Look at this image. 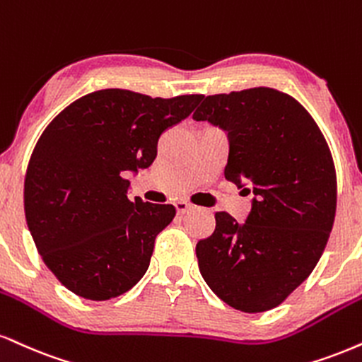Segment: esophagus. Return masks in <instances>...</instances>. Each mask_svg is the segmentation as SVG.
Wrapping results in <instances>:
<instances>
[{
	"mask_svg": "<svg viewBox=\"0 0 362 362\" xmlns=\"http://www.w3.org/2000/svg\"><path fill=\"white\" fill-rule=\"evenodd\" d=\"M175 209H177V214L184 216V214H187V212H189V211H192L194 206H192V204L185 202V200H178V202L175 204Z\"/></svg>",
	"mask_w": 362,
	"mask_h": 362,
	"instance_id": "esophagus-1",
	"label": "esophagus"
}]
</instances>
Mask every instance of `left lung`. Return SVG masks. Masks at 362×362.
Segmentation results:
<instances>
[{
  "instance_id": "1",
  "label": "left lung",
  "mask_w": 362,
  "mask_h": 362,
  "mask_svg": "<svg viewBox=\"0 0 362 362\" xmlns=\"http://www.w3.org/2000/svg\"><path fill=\"white\" fill-rule=\"evenodd\" d=\"M192 117L226 132L224 175L255 195L243 224L216 212L214 233L195 246L200 275L236 310H272L307 280L332 230L327 141L302 104L269 87L207 95Z\"/></svg>"
}]
</instances>
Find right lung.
Instances as JSON below:
<instances>
[{"instance_id": "obj_1", "label": "right lung", "mask_w": 362, "mask_h": 362, "mask_svg": "<svg viewBox=\"0 0 362 362\" xmlns=\"http://www.w3.org/2000/svg\"><path fill=\"white\" fill-rule=\"evenodd\" d=\"M202 98L103 89L47 126L25 177V217L43 263L65 288L103 302L141 280L175 207L129 200L126 175L153 163L160 134Z\"/></svg>"}]
</instances>
